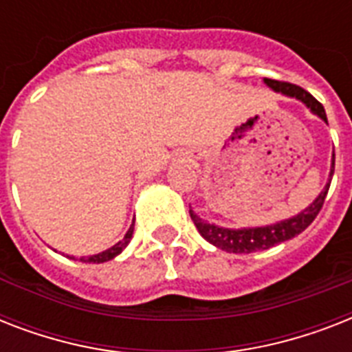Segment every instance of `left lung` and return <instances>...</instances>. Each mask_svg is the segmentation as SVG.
<instances>
[{"label": "left lung", "mask_w": 352, "mask_h": 352, "mask_svg": "<svg viewBox=\"0 0 352 352\" xmlns=\"http://www.w3.org/2000/svg\"><path fill=\"white\" fill-rule=\"evenodd\" d=\"M265 84L276 93H281L283 96L289 98H296L301 104H305V107L312 115H316L318 118H322L327 124V115L325 109L320 102L307 93L305 89H301L298 85L287 84V82H278V80H263ZM334 173V153L333 160H331V171H329L327 184L323 186V190L318 193V197L312 201L305 210H301L300 214L292 215L289 219L278 221L272 225L265 226H248V228H225V226L215 225L210 221H204L203 217H199L192 208H190V217H192L193 225L197 226L199 234L203 235L204 239L212 243L214 246L221 248V250L228 252V254H252V252L267 250L272 246L285 243V241L292 239L296 235H300L305 230L307 226L311 225L312 221L316 219L318 212L322 210L323 201L327 197L329 186H331V179Z\"/></svg>", "instance_id": "obj_1"}]
</instances>
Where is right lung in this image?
<instances>
[{"instance_id": "1", "label": "right lung", "mask_w": 352, "mask_h": 352, "mask_svg": "<svg viewBox=\"0 0 352 352\" xmlns=\"http://www.w3.org/2000/svg\"><path fill=\"white\" fill-rule=\"evenodd\" d=\"M133 230H135V219H133L131 226H129V230H127L126 235H124V239L118 241L117 245H113L111 248H107V250L100 252V254H95V256L80 257V261H82V263H106V261H111V259H115L118 254H122V250H124V248L129 245V241H131V237H133ZM71 259H76V257L71 256Z\"/></svg>"}]
</instances>
